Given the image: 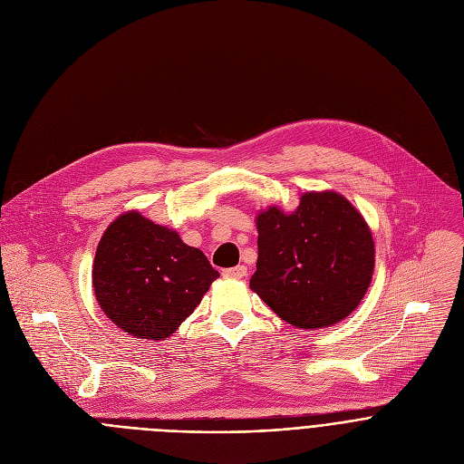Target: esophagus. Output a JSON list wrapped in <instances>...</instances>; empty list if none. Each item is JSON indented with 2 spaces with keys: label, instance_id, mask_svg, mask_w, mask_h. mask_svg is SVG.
I'll return each mask as SVG.
<instances>
[{
  "label": "esophagus",
  "instance_id": "1",
  "mask_svg": "<svg viewBox=\"0 0 464 464\" xmlns=\"http://www.w3.org/2000/svg\"><path fill=\"white\" fill-rule=\"evenodd\" d=\"M224 276H227V277H235V279H244V277L247 276V268L244 266V264H238V266H235V268H227V270H224Z\"/></svg>",
  "mask_w": 464,
  "mask_h": 464
}]
</instances>
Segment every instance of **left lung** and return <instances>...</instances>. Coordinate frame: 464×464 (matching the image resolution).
I'll return each instance as SVG.
<instances>
[{
    "label": "left lung",
    "instance_id": "8db88e82",
    "mask_svg": "<svg viewBox=\"0 0 464 464\" xmlns=\"http://www.w3.org/2000/svg\"><path fill=\"white\" fill-rule=\"evenodd\" d=\"M256 272L249 288L297 328L345 319L363 299L374 270L371 229L334 190L304 192L290 215L270 208L256 217Z\"/></svg>",
    "mask_w": 464,
    "mask_h": 464
}]
</instances>
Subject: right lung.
<instances>
[{
	"label": "right lung",
	"instance_id": "right-lung-1",
	"mask_svg": "<svg viewBox=\"0 0 464 464\" xmlns=\"http://www.w3.org/2000/svg\"><path fill=\"white\" fill-rule=\"evenodd\" d=\"M218 272L174 229L138 211L115 218L93 260V290L102 312L124 333L165 340L200 304Z\"/></svg>",
	"mask_w": 464,
	"mask_h": 464
}]
</instances>
